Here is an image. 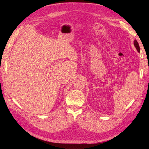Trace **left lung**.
<instances>
[{
    "mask_svg": "<svg viewBox=\"0 0 149 149\" xmlns=\"http://www.w3.org/2000/svg\"><path fill=\"white\" fill-rule=\"evenodd\" d=\"M134 46L136 47L137 50L138 51V52H140V47H139V43L137 42V41L136 40H134Z\"/></svg>",
    "mask_w": 149,
    "mask_h": 149,
    "instance_id": "left-lung-1",
    "label": "left lung"
}]
</instances>
